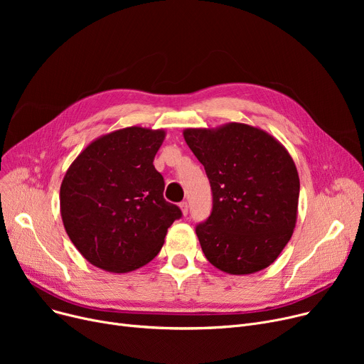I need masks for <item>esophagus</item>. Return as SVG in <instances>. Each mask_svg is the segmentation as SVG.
<instances>
[{"mask_svg": "<svg viewBox=\"0 0 364 364\" xmlns=\"http://www.w3.org/2000/svg\"><path fill=\"white\" fill-rule=\"evenodd\" d=\"M180 209H181L183 215L186 217V215H187V213H188V205H187V202H181V203H180Z\"/></svg>", "mask_w": 364, "mask_h": 364, "instance_id": "1", "label": "esophagus"}]
</instances>
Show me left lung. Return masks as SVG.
<instances>
[{
  "label": "left lung",
  "instance_id": "left-lung-1",
  "mask_svg": "<svg viewBox=\"0 0 364 364\" xmlns=\"http://www.w3.org/2000/svg\"><path fill=\"white\" fill-rule=\"evenodd\" d=\"M183 136L213 190V213L196 227L206 259L235 276L267 269L298 217L299 177L289 151L267 131L240 122L186 128Z\"/></svg>",
  "mask_w": 364,
  "mask_h": 364
}]
</instances>
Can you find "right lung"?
<instances>
[{
  "instance_id": "right-lung-1",
  "label": "right lung",
  "mask_w": 364,
  "mask_h": 364,
  "mask_svg": "<svg viewBox=\"0 0 364 364\" xmlns=\"http://www.w3.org/2000/svg\"><path fill=\"white\" fill-rule=\"evenodd\" d=\"M165 129L127 127L91 141L68 168L60 214L76 250L94 267L129 273L155 258L181 217L164 199L153 166Z\"/></svg>"
}]
</instances>
